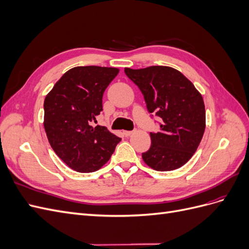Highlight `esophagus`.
I'll return each instance as SVG.
<instances>
[{
    "instance_id": "obj_1",
    "label": "esophagus",
    "mask_w": 249,
    "mask_h": 249,
    "mask_svg": "<svg viewBox=\"0 0 249 249\" xmlns=\"http://www.w3.org/2000/svg\"><path fill=\"white\" fill-rule=\"evenodd\" d=\"M134 133V131H124V136H130V135H132Z\"/></svg>"
}]
</instances>
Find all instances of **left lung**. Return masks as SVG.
<instances>
[{"mask_svg":"<svg viewBox=\"0 0 249 249\" xmlns=\"http://www.w3.org/2000/svg\"><path fill=\"white\" fill-rule=\"evenodd\" d=\"M144 96L147 111L160 118V131L150 133L152 145L142 159L159 171L179 168L196 152L206 127L201 94L182 72L168 66L124 69Z\"/></svg>","mask_w":249,"mask_h":249,"instance_id":"left-lung-1","label":"left lung"}]
</instances>
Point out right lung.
Returning <instances> with one entry per match:
<instances>
[{
  "label": "right lung",
  "mask_w": 249,
  "mask_h": 249,
  "mask_svg": "<svg viewBox=\"0 0 249 249\" xmlns=\"http://www.w3.org/2000/svg\"><path fill=\"white\" fill-rule=\"evenodd\" d=\"M117 69L77 66L66 71L44 100V130L52 148L67 166L93 172L106 164L122 140L106 126L93 125L103 94Z\"/></svg>",
  "instance_id": "right-lung-1"
}]
</instances>
